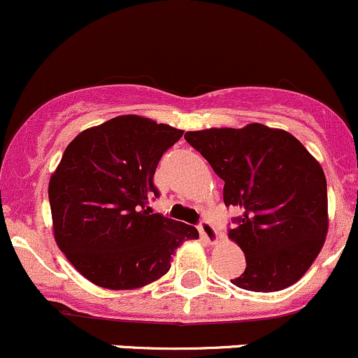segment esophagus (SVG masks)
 <instances>
[{"label": "esophagus", "instance_id": "1", "mask_svg": "<svg viewBox=\"0 0 358 358\" xmlns=\"http://www.w3.org/2000/svg\"><path fill=\"white\" fill-rule=\"evenodd\" d=\"M199 232H200V236H202L203 239L208 242V244H217V241H219V234H217L215 227H213L208 220L200 222Z\"/></svg>", "mask_w": 358, "mask_h": 358}]
</instances>
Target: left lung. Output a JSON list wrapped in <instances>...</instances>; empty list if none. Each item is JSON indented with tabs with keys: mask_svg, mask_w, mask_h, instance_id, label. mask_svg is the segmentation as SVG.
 <instances>
[{
	"mask_svg": "<svg viewBox=\"0 0 358 358\" xmlns=\"http://www.w3.org/2000/svg\"><path fill=\"white\" fill-rule=\"evenodd\" d=\"M185 139L224 180V203L242 213L229 239L248 266L232 285L271 293L299 281L328 232L327 178L318 159L287 131L259 122L187 131Z\"/></svg>",
	"mask_w": 358,
	"mask_h": 358,
	"instance_id": "8db88e82",
	"label": "left lung"
}]
</instances>
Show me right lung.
I'll return each instance as SVG.
<instances>
[{"mask_svg": "<svg viewBox=\"0 0 358 358\" xmlns=\"http://www.w3.org/2000/svg\"><path fill=\"white\" fill-rule=\"evenodd\" d=\"M183 131L124 114L77 134L48 183L57 245L85 279L106 289H138L170 271L192 225L153 213L148 196L159 158Z\"/></svg>", "mask_w": 358, "mask_h": 358, "instance_id": "1", "label": "right lung"}]
</instances>
